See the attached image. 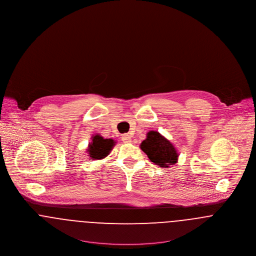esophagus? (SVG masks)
Wrapping results in <instances>:
<instances>
[{
    "mask_svg": "<svg viewBox=\"0 0 256 256\" xmlns=\"http://www.w3.org/2000/svg\"><path fill=\"white\" fill-rule=\"evenodd\" d=\"M122 141L124 143H130L132 142V136L128 134H126L122 136Z\"/></svg>",
    "mask_w": 256,
    "mask_h": 256,
    "instance_id": "34e87169",
    "label": "esophagus"
}]
</instances>
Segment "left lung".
<instances>
[{
	"instance_id": "8db88e82",
	"label": "left lung",
	"mask_w": 256,
	"mask_h": 256,
	"mask_svg": "<svg viewBox=\"0 0 256 256\" xmlns=\"http://www.w3.org/2000/svg\"><path fill=\"white\" fill-rule=\"evenodd\" d=\"M150 162L160 167H169L177 164L178 152L173 144L162 136L158 132L150 130L147 134V137L140 145Z\"/></svg>"
}]
</instances>
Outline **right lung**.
<instances>
[{"label": "right lung", "instance_id": "add662e5", "mask_svg": "<svg viewBox=\"0 0 256 256\" xmlns=\"http://www.w3.org/2000/svg\"><path fill=\"white\" fill-rule=\"evenodd\" d=\"M115 141L111 138L104 139L100 134L92 137V142L89 144L88 154L90 160H102L109 154L112 148L115 146Z\"/></svg>", "mask_w": 256, "mask_h": 256}]
</instances>
